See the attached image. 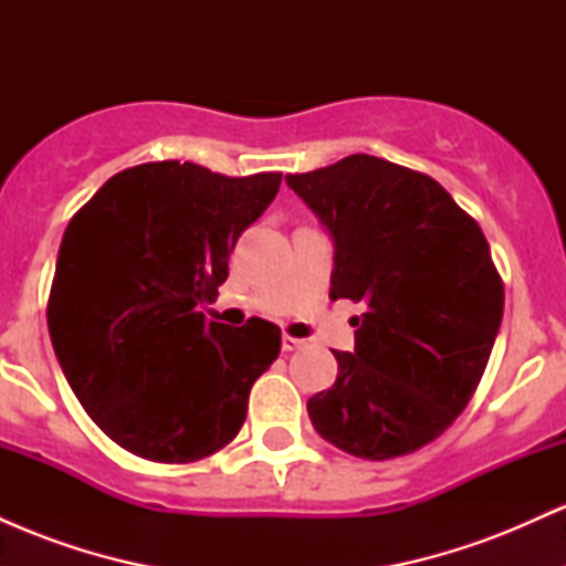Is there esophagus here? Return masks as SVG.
I'll return each mask as SVG.
<instances>
[{
    "mask_svg": "<svg viewBox=\"0 0 566 566\" xmlns=\"http://www.w3.org/2000/svg\"><path fill=\"white\" fill-rule=\"evenodd\" d=\"M303 346H305V340H301V337H292V335L282 337V350H297Z\"/></svg>",
    "mask_w": 566,
    "mask_h": 566,
    "instance_id": "34e87169",
    "label": "esophagus"
}]
</instances>
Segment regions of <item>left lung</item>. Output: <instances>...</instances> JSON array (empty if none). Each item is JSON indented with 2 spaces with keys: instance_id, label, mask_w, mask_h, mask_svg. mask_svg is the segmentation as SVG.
Returning <instances> with one entry per match:
<instances>
[{
  "instance_id": "8db88e82",
  "label": "left lung",
  "mask_w": 566,
  "mask_h": 566,
  "mask_svg": "<svg viewBox=\"0 0 566 566\" xmlns=\"http://www.w3.org/2000/svg\"><path fill=\"white\" fill-rule=\"evenodd\" d=\"M335 242L329 297L365 303L337 380L308 399L316 433L365 460L409 454L463 412L503 319V279L471 216L423 172L354 154L287 175Z\"/></svg>"
}]
</instances>
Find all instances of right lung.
I'll use <instances>...</instances> for the list:
<instances>
[{
    "mask_svg": "<svg viewBox=\"0 0 566 566\" xmlns=\"http://www.w3.org/2000/svg\"><path fill=\"white\" fill-rule=\"evenodd\" d=\"M282 184L193 161L116 172L71 218L57 250L48 327L71 391L138 458L193 463L223 450L250 388L282 348L276 324L207 322L229 255Z\"/></svg>",
    "mask_w": 566,
    "mask_h": 566,
    "instance_id": "obj_1",
    "label": "right lung"
}]
</instances>
